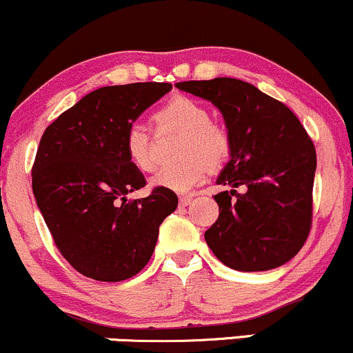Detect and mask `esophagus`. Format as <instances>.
Listing matches in <instances>:
<instances>
[{
  "instance_id": "esophagus-1",
  "label": "esophagus",
  "mask_w": 353,
  "mask_h": 353,
  "mask_svg": "<svg viewBox=\"0 0 353 353\" xmlns=\"http://www.w3.org/2000/svg\"><path fill=\"white\" fill-rule=\"evenodd\" d=\"M191 201H192L191 196H183V197H181V199H179V206H181V208L189 206V204H191Z\"/></svg>"
}]
</instances>
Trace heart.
<instances>
[{
  "instance_id": "obj_1",
  "label": "heart",
  "mask_w": 353,
  "mask_h": 353,
  "mask_svg": "<svg viewBox=\"0 0 353 353\" xmlns=\"http://www.w3.org/2000/svg\"><path fill=\"white\" fill-rule=\"evenodd\" d=\"M156 120L159 127H169L184 134L181 144V157L184 161L159 170L150 179L152 188L184 194L206 179L209 165L218 168L230 157V132L219 123L211 122L208 107L191 97H174L157 112ZM125 152L134 168L142 172L154 169L150 132L144 123L132 122L127 127Z\"/></svg>"
}]
</instances>
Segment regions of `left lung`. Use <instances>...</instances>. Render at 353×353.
<instances>
[{
    "label": "left lung",
    "instance_id": "1",
    "mask_svg": "<svg viewBox=\"0 0 353 353\" xmlns=\"http://www.w3.org/2000/svg\"><path fill=\"white\" fill-rule=\"evenodd\" d=\"M179 90L206 99L223 114L231 137L230 162L216 183L219 218L204 233L221 263L238 271H266L290 261L312 228L316 152L285 103L236 79L189 80ZM245 185L239 195L235 188Z\"/></svg>",
    "mask_w": 353,
    "mask_h": 353
}]
</instances>
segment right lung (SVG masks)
I'll list each match as a JSON object with an SVG mask.
<instances>
[{
    "label": "right lung",
    "mask_w": 353,
    "mask_h": 353,
    "mask_svg": "<svg viewBox=\"0 0 353 353\" xmlns=\"http://www.w3.org/2000/svg\"><path fill=\"white\" fill-rule=\"evenodd\" d=\"M170 83L102 87L50 123L32 170L33 194L53 241L79 273L97 281L132 278L149 263L159 226L176 211L174 191L144 188L125 152V130Z\"/></svg>",
    "instance_id": "obj_1"
}]
</instances>
